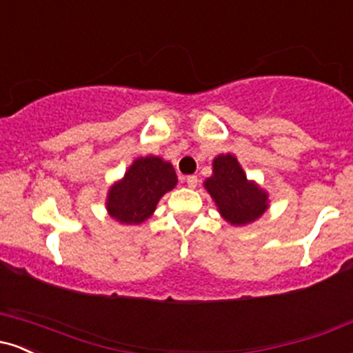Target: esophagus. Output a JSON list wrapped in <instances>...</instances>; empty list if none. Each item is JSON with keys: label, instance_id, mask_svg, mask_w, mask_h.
I'll return each mask as SVG.
<instances>
[{"label": "esophagus", "instance_id": "34e87169", "mask_svg": "<svg viewBox=\"0 0 353 353\" xmlns=\"http://www.w3.org/2000/svg\"><path fill=\"white\" fill-rule=\"evenodd\" d=\"M185 184H188V188L194 189L197 185V177L196 176H188V177H185Z\"/></svg>", "mask_w": 353, "mask_h": 353}]
</instances>
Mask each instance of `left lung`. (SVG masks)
Listing matches in <instances>:
<instances>
[{"label":"left lung","instance_id":"left-lung-1","mask_svg":"<svg viewBox=\"0 0 353 353\" xmlns=\"http://www.w3.org/2000/svg\"><path fill=\"white\" fill-rule=\"evenodd\" d=\"M204 189L230 225H247L261 219L269 209V192L255 181L247 179L234 154H219L212 161V176L204 181Z\"/></svg>","mask_w":353,"mask_h":353}]
</instances>
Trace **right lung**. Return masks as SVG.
<instances>
[{
    "label": "right lung",
    "instance_id": "right-lung-1",
    "mask_svg": "<svg viewBox=\"0 0 353 353\" xmlns=\"http://www.w3.org/2000/svg\"><path fill=\"white\" fill-rule=\"evenodd\" d=\"M177 185L172 164L159 156L137 157L108 190L109 217L124 225H139L152 216L157 202Z\"/></svg>",
    "mask_w": 353,
    "mask_h": 353
}]
</instances>
